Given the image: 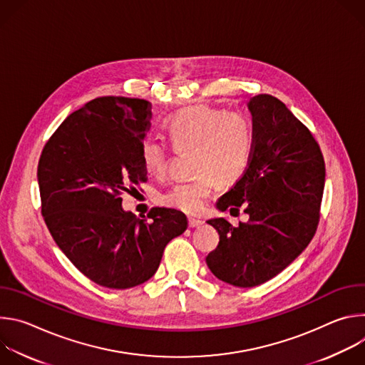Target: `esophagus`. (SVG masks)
<instances>
[{"mask_svg":"<svg viewBox=\"0 0 365 365\" xmlns=\"http://www.w3.org/2000/svg\"><path fill=\"white\" fill-rule=\"evenodd\" d=\"M203 224V221H200V220H197V218H189V227L190 228H197V227H200Z\"/></svg>","mask_w":365,"mask_h":365,"instance_id":"obj_1","label":"esophagus"}]
</instances>
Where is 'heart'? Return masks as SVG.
Masks as SVG:
<instances>
[{"mask_svg":"<svg viewBox=\"0 0 365 365\" xmlns=\"http://www.w3.org/2000/svg\"><path fill=\"white\" fill-rule=\"evenodd\" d=\"M166 134L175 150H192L190 182L173 185L160 202L186 214H197L217 186L232 185L245 173L254 145L252 121L240 111L207 106L187 107L166 121ZM169 153L165 144L145 138L141 160L148 175L165 176Z\"/></svg>","mask_w":365,"mask_h":365,"instance_id":"heart-1","label":"heart"}]
</instances>
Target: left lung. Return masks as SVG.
Segmentation results:
<instances>
[{"label":"left lung","mask_w":365,"mask_h":365,"mask_svg":"<svg viewBox=\"0 0 365 365\" xmlns=\"http://www.w3.org/2000/svg\"><path fill=\"white\" fill-rule=\"evenodd\" d=\"M254 145L241 179L224 193L220 211L250 217L232 227L225 218L207 221L220 234L206 264L220 280L254 287L280 272L314 238L325 186L319 144L276 96L262 93L248 102Z\"/></svg>","instance_id":"obj_1"}]
</instances>
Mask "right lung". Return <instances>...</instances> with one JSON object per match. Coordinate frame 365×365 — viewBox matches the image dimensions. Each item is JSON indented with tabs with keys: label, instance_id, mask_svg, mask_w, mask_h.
Masks as SVG:
<instances>
[{
	"label": "right lung",
	"instance_id": "add662e5",
	"mask_svg": "<svg viewBox=\"0 0 365 365\" xmlns=\"http://www.w3.org/2000/svg\"><path fill=\"white\" fill-rule=\"evenodd\" d=\"M150 118L145 99H92L48 138L37 166L51 237L82 274L108 289L147 282L169 241L187 228L172 207H153L147 222L121 206L124 193L147 182L141 144Z\"/></svg>",
	"mask_w": 365,
	"mask_h": 365
}]
</instances>
